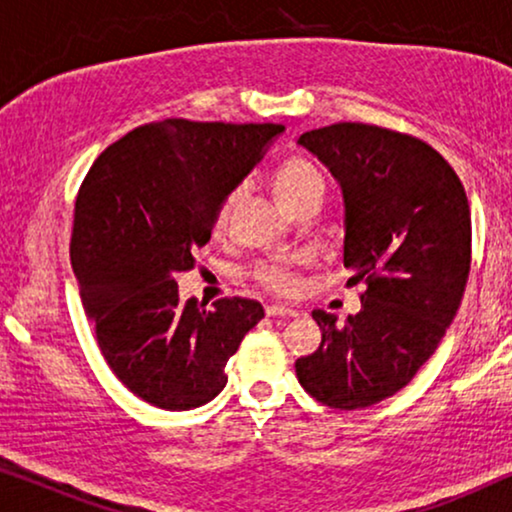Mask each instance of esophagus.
Returning <instances> with one entry per match:
<instances>
[{"label":"esophagus","mask_w":512,"mask_h":512,"mask_svg":"<svg viewBox=\"0 0 512 512\" xmlns=\"http://www.w3.org/2000/svg\"><path fill=\"white\" fill-rule=\"evenodd\" d=\"M265 314H268V317H298V312L286 305H268L265 307Z\"/></svg>","instance_id":"1"}]
</instances>
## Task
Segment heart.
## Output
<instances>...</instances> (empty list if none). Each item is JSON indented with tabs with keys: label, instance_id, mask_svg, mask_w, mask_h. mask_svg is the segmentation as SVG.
<instances>
[{
	"label": "heart",
	"instance_id": "obj_1",
	"mask_svg": "<svg viewBox=\"0 0 512 512\" xmlns=\"http://www.w3.org/2000/svg\"><path fill=\"white\" fill-rule=\"evenodd\" d=\"M317 188L319 191H324L326 177L324 172L319 170V165L312 163L310 158L291 156L277 167L275 193L284 205H291L293 200L300 198V195L317 191ZM233 202H235V193H230L228 198L221 202L219 214H216V228H221L223 223H226ZM254 275L265 289L275 293H284L286 296V293L296 289V279H293V261H289V258H270V261L258 263Z\"/></svg>",
	"mask_w": 512,
	"mask_h": 512
}]
</instances>
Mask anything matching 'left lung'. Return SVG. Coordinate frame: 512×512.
<instances>
[{
  "instance_id": "1",
  "label": "left lung",
  "mask_w": 512,
  "mask_h": 512,
  "mask_svg": "<svg viewBox=\"0 0 512 512\" xmlns=\"http://www.w3.org/2000/svg\"><path fill=\"white\" fill-rule=\"evenodd\" d=\"M345 202V268L363 284L361 312L335 324L314 310L317 352L296 361L319 403L368 408L401 391L452 324L471 270V209L447 160L422 139L366 123L300 135Z\"/></svg>"
}]
</instances>
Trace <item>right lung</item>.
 Returning a JSON list of instances; mask_svg holds the SVG:
<instances>
[{"label": "right lung", "mask_w": 512, "mask_h": 512, "mask_svg": "<svg viewBox=\"0 0 512 512\" xmlns=\"http://www.w3.org/2000/svg\"><path fill=\"white\" fill-rule=\"evenodd\" d=\"M282 132L165 118L111 144L83 179L69 249L83 310L114 375L160 410L219 396L228 359L263 319L247 298L184 303L174 275L195 268L221 202Z\"/></svg>", "instance_id": "1"}]
</instances>
